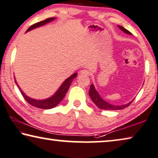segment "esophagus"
I'll return each mask as SVG.
<instances>
[{
  "label": "esophagus",
  "mask_w": 158,
  "mask_h": 158,
  "mask_svg": "<svg viewBox=\"0 0 158 158\" xmlns=\"http://www.w3.org/2000/svg\"><path fill=\"white\" fill-rule=\"evenodd\" d=\"M80 74H81V75H84V76H89L90 72L86 69H83L80 72Z\"/></svg>",
  "instance_id": "esophagus-1"
}]
</instances>
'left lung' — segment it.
<instances>
[{
	"mask_svg": "<svg viewBox=\"0 0 158 158\" xmlns=\"http://www.w3.org/2000/svg\"><path fill=\"white\" fill-rule=\"evenodd\" d=\"M118 27L120 28V29L124 31V33L127 34H132L128 30H127L123 26H118ZM89 94L90 98L92 99L93 102L96 104V105L98 106L99 109L101 110H122V109H124L125 107H127L129 105H130V104L132 103V102H129L128 104H124V105H113V104H110L107 103V102H105L103 99L100 97V95L98 94V92H97V90L95 89L94 86L93 84L90 86L89 91Z\"/></svg>",
	"mask_w": 158,
	"mask_h": 158,
	"instance_id": "8db88e82",
	"label": "left lung"
}]
</instances>
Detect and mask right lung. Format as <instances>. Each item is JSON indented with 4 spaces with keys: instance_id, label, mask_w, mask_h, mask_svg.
Returning a JSON list of instances; mask_svg holds the SVG:
<instances>
[{
    "instance_id": "add662e5",
    "label": "right lung",
    "mask_w": 158,
    "mask_h": 158,
    "mask_svg": "<svg viewBox=\"0 0 158 158\" xmlns=\"http://www.w3.org/2000/svg\"><path fill=\"white\" fill-rule=\"evenodd\" d=\"M54 18H48V19H46L44 21L38 22L36 23L33 24L31 26H30L28 28V29L27 30V31L30 30L34 29L35 28L39 27V26H41L43 25H45L46 23H48V22L53 21L54 20ZM26 31V32H27ZM77 74L75 73V74H72V76L69 77L68 79H66L65 81H64V83L61 84V86H60L59 89L57 90V92L55 93V94L53 95L52 97L50 98L46 99H44V100H36V99H34L30 98L26 96V95L24 94V93L22 92V90L20 89V91H21V94L23 95V97H24V99H26V101L28 102V104H30L31 105L35 106V107L37 108H40V109H45V110H49V109H52L53 107H55L56 105H58L62 99H64V97H65V95L66 94V92H68L69 88L72 84V82L73 81L75 77H77ZM16 82V81H15Z\"/></svg>"
}]
</instances>
